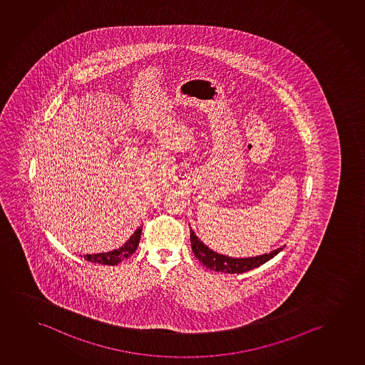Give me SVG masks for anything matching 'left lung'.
<instances>
[{"instance_id":"obj_1","label":"left lung","mask_w":365,"mask_h":365,"mask_svg":"<svg viewBox=\"0 0 365 365\" xmlns=\"http://www.w3.org/2000/svg\"><path fill=\"white\" fill-rule=\"evenodd\" d=\"M190 245H192V250L195 253V258L200 260L202 264L215 272H223L230 274L245 273L248 270L255 269L257 267L264 264L265 262L272 259L274 255H278L280 250H283L279 248L270 252L269 255H258L252 258H232L210 250L205 243H202L198 240V237L195 235V232H192V230H190Z\"/></svg>"}]
</instances>
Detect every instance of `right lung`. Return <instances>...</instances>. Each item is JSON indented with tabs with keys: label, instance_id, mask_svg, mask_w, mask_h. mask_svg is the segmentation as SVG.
<instances>
[{
	"label": "right lung",
	"instance_id": "obj_1",
	"mask_svg": "<svg viewBox=\"0 0 365 365\" xmlns=\"http://www.w3.org/2000/svg\"><path fill=\"white\" fill-rule=\"evenodd\" d=\"M140 235H142V228L135 230L130 240H127L123 247L120 250H112L108 253H98V255H86L85 259L98 264L115 265L123 259H127L128 257L135 253L137 247L140 245Z\"/></svg>",
	"mask_w": 365,
	"mask_h": 365
}]
</instances>
